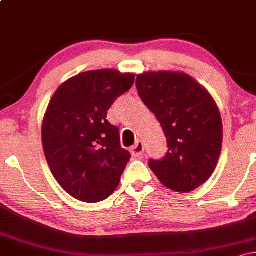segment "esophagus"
<instances>
[{"mask_svg":"<svg viewBox=\"0 0 256 256\" xmlns=\"http://www.w3.org/2000/svg\"><path fill=\"white\" fill-rule=\"evenodd\" d=\"M143 152H144V146H143V143L140 142V140H137V142L134 143V146H131V154L134 155V158H140L142 156Z\"/></svg>","mask_w":256,"mask_h":256,"instance_id":"1","label":"esophagus"}]
</instances>
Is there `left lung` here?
<instances>
[{"instance_id": "obj_1", "label": "left lung", "mask_w": 256, "mask_h": 256, "mask_svg": "<svg viewBox=\"0 0 256 256\" xmlns=\"http://www.w3.org/2000/svg\"><path fill=\"white\" fill-rule=\"evenodd\" d=\"M136 86L160 122L168 148L160 160L150 158L149 167L168 189L192 192L210 179L222 152V124L216 102L185 73H143Z\"/></svg>"}]
</instances>
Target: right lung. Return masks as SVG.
Returning a JSON list of instances; mask_svg holds the SVG:
<instances>
[{
  "instance_id": "add662e5",
  "label": "right lung",
  "mask_w": 256,
  "mask_h": 256,
  "mask_svg": "<svg viewBox=\"0 0 256 256\" xmlns=\"http://www.w3.org/2000/svg\"><path fill=\"white\" fill-rule=\"evenodd\" d=\"M134 83L114 70L80 73L55 91L42 126L50 171L70 195L95 204L113 194L130 161L107 112Z\"/></svg>"
}]
</instances>
